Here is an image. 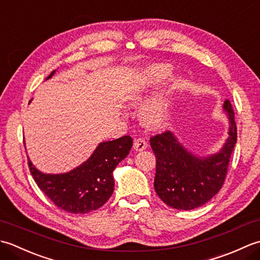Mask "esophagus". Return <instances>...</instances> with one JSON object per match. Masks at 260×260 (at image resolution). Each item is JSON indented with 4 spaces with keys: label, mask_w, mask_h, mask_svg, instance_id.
Instances as JSON below:
<instances>
[{
    "label": "esophagus",
    "mask_w": 260,
    "mask_h": 260,
    "mask_svg": "<svg viewBox=\"0 0 260 260\" xmlns=\"http://www.w3.org/2000/svg\"><path fill=\"white\" fill-rule=\"evenodd\" d=\"M134 150L137 152H141V151H144L145 148L147 147V143L143 140V139H137L134 141Z\"/></svg>",
    "instance_id": "34e87169"
}]
</instances>
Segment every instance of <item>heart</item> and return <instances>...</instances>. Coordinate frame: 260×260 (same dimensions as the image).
I'll return each instance as SVG.
<instances>
[{"label": "heart", "mask_w": 260, "mask_h": 260, "mask_svg": "<svg viewBox=\"0 0 260 260\" xmlns=\"http://www.w3.org/2000/svg\"><path fill=\"white\" fill-rule=\"evenodd\" d=\"M171 73L172 68L164 63H153L136 71L127 82L126 101L132 104L140 103L146 93L155 89L164 80H167ZM181 87V80H172L161 92L143 104L141 116L145 125L148 127H158L167 121L172 99Z\"/></svg>", "instance_id": "obj_1"}]
</instances>
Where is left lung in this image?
I'll use <instances>...</instances> for the list:
<instances>
[{
    "mask_svg": "<svg viewBox=\"0 0 260 260\" xmlns=\"http://www.w3.org/2000/svg\"><path fill=\"white\" fill-rule=\"evenodd\" d=\"M223 112L229 119L228 139L220 151L211 155H196L169 131L150 139L156 156L154 189L169 207L178 210L199 208L221 189L237 143L235 113L228 99L224 101Z\"/></svg>",
    "mask_w": 260,
    "mask_h": 260,
    "instance_id": "obj_1",
    "label": "left lung"
}]
</instances>
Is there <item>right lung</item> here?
<instances>
[{
  "label": "right lung",
  "mask_w": 260,
  "mask_h": 260,
  "mask_svg": "<svg viewBox=\"0 0 260 260\" xmlns=\"http://www.w3.org/2000/svg\"><path fill=\"white\" fill-rule=\"evenodd\" d=\"M54 73L56 70L47 79ZM132 146L133 140L127 135L99 143L86 162L61 174L43 173L30 158L27 163L38 186L58 208L70 213H88L104 206L112 197L115 186L113 172L128 155Z\"/></svg>",
  "instance_id": "obj_1"
}]
</instances>
